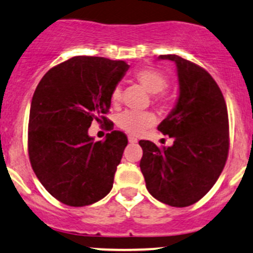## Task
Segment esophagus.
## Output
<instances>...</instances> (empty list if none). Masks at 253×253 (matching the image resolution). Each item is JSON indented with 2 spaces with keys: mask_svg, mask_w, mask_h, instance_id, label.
I'll use <instances>...</instances> for the list:
<instances>
[{
  "mask_svg": "<svg viewBox=\"0 0 253 253\" xmlns=\"http://www.w3.org/2000/svg\"><path fill=\"white\" fill-rule=\"evenodd\" d=\"M127 140H129L130 144H135V142H137V139H136V137H134V136H129V137H127Z\"/></svg>",
  "mask_w": 253,
  "mask_h": 253,
  "instance_id": "34e87169",
  "label": "esophagus"
}]
</instances>
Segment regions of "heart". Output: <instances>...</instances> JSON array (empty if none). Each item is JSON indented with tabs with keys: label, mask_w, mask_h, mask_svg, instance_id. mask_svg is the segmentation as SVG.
<instances>
[{
	"label": "heart",
	"mask_w": 253,
	"mask_h": 253,
	"mask_svg": "<svg viewBox=\"0 0 253 253\" xmlns=\"http://www.w3.org/2000/svg\"><path fill=\"white\" fill-rule=\"evenodd\" d=\"M135 79L147 92L160 95L156 97L157 102L166 105L168 102V97L162 92L168 85L166 75L160 70L155 68H144L135 74ZM111 101L113 105H119L122 101V87L116 86L111 92ZM156 122V116L152 112H134L124 111L117 116L116 123L119 129L129 132L131 135H140L152 126Z\"/></svg>",
	"instance_id": "b5f03b06"
}]
</instances>
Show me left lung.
<instances>
[{"label":"left lung","instance_id":"1","mask_svg":"<svg viewBox=\"0 0 253 253\" xmlns=\"http://www.w3.org/2000/svg\"><path fill=\"white\" fill-rule=\"evenodd\" d=\"M176 64L179 97L158 126L173 137V145L158 147L140 140V169L148 192L173 207L194 205L212 189L229 152V121L225 100L210 73L176 54H162Z\"/></svg>","mask_w":253,"mask_h":253}]
</instances>
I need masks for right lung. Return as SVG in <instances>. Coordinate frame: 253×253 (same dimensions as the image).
<instances>
[{"label": "right lung", "instance_id": "right-lung-1", "mask_svg": "<svg viewBox=\"0 0 253 253\" xmlns=\"http://www.w3.org/2000/svg\"><path fill=\"white\" fill-rule=\"evenodd\" d=\"M129 66L103 57L77 56L39 83L30 106L28 151L34 173L62 204L83 207L112 190L127 137L113 130L93 141V121L107 123L111 92Z\"/></svg>", "mask_w": 253, "mask_h": 253}]
</instances>
